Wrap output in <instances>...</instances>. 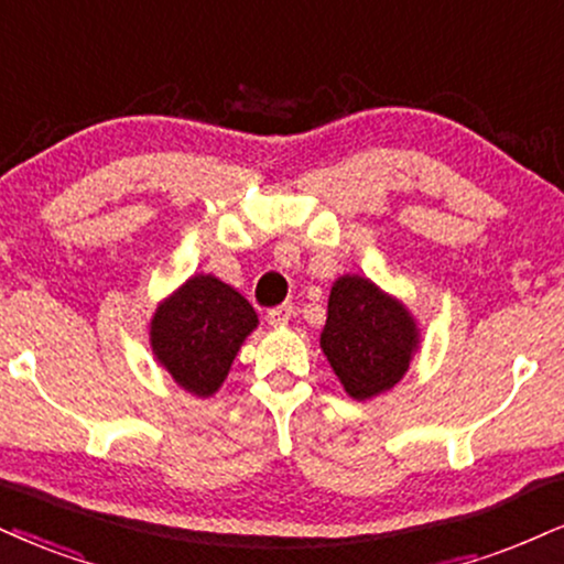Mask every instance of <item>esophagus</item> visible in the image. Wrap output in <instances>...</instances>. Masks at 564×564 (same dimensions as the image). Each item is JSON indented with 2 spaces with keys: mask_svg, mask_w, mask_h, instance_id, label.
<instances>
[{
  "mask_svg": "<svg viewBox=\"0 0 564 564\" xmlns=\"http://www.w3.org/2000/svg\"><path fill=\"white\" fill-rule=\"evenodd\" d=\"M295 316V305L293 303H282V305H274V308L267 311V322L271 326H282L288 324L290 318Z\"/></svg>",
  "mask_w": 564,
  "mask_h": 564,
  "instance_id": "1",
  "label": "esophagus"
}]
</instances>
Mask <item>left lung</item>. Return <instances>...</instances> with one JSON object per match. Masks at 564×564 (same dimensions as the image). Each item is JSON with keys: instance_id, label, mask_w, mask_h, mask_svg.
<instances>
[{"instance_id": "obj_1", "label": "left lung", "mask_w": 564, "mask_h": 564, "mask_svg": "<svg viewBox=\"0 0 564 564\" xmlns=\"http://www.w3.org/2000/svg\"><path fill=\"white\" fill-rule=\"evenodd\" d=\"M419 343L413 318L364 276H343L329 295L322 347L347 394L373 398L402 379Z\"/></svg>"}]
</instances>
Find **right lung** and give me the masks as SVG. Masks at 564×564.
<instances>
[{"label":"right lung","mask_w":564,"mask_h":564,"mask_svg":"<svg viewBox=\"0 0 564 564\" xmlns=\"http://www.w3.org/2000/svg\"><path fill=\"white\" fill-rule=\"evenodd\" d=\"M256 324V311L238 290L217 276H193L175 297L159 305L151 345L180 387L206 398L225 381Z\"/></svg>","instance_id":"obj_1"}]
</instances>
